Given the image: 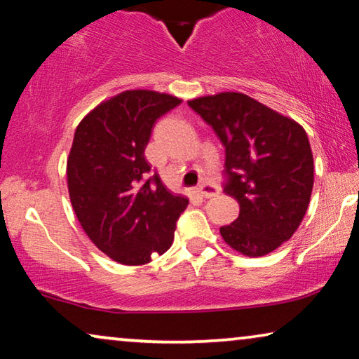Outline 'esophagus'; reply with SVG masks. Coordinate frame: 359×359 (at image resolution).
I'll list each match as a JSON object with an SVG mask.
<instances>
[{
  "mask_svg": "<svg viewBox=\"0 0 359 359\" xmlns=\"http://www.w3.org/2000/svg\"><path fill=\"white\" fill-rule=\"evenodd\" d=\"M197 192L204 197H214L218 194V192H220V189H218L217 186H212V184H202L197 188Z\"/></svg>",
  "mask_w": 359,
  "mask_h": 359,
  "instance_id": "esophagus-1",
  "label": "esophagus"
}]
</instances>
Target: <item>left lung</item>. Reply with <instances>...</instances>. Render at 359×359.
Returning a JSON list of instances; mask_svg holds the SVG:
<instances>
[{
    "label": "left lung",
    "mask_w": 359,
    "mask_h": 359,
    "mask_svg": "<svg viewBox=\"0 0 359 359\" xmlns=\"http://www.w3.org/2000/svg\"><path fill=\"white\" fill-rule=\"evenodd\" d=\"M225 145V191L240 215L220 235L248 257H261L290 240L308 210L314 160L308 134L293 118L241 92L188 100Z\"/></svg>",
    "instance_id": "obj_1"
}]
</instances>
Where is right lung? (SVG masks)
Returning <instances> with one entry per match:
<instances>
[{"label":"right lung","mask_w":359,"mask_h":359,"mask_svg":"<svg viewBox=\"0 0 359 359\" xmlns=\"http://www.w3.org/2000/svg\"><path fill=\"white\" fill-rule=\"evenodd\" d=\"M183 102L155 90H124L77 124L66 165L67 191L82 230L108 257L142 266L168 251L188 197L173 194L145 160L154 123Z\"/></svg>","instance_id":"add662e5"}]
</instances>
